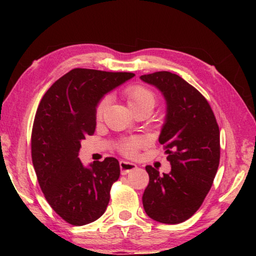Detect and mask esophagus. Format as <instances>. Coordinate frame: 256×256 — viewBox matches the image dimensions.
I'll list each match as a JSON object with an SVG mask.
<instances>
[{"label":"esophagus","mask_w":256,"mask_h":256,"mask_svg":"<svg viewBox=\"0 0 256 256\" xmlns=\"http://www.w3.org/2000/svg\"><path fill=\"white\" fill-rule=\"evenodd\" d=\"M120 172H122V175H126L128 172L136 170V164H133V162H125V160H120Z\"/></svg>","instance_id":"34e87169"}]
</instances>
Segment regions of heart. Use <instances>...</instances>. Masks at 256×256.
<instances>
[{
  "label": "heart",
  "instance_id": "obj_1",
  "mask_svg": "<svg viewBox=\"0 0 256 256\" xmlns=\"http://www.w3.org/2000/svg\"><path fill=\"white\" fill-rule=\"evenodd\" d=\"M125 98H126L128 106L132 108L133 112L140 110H149L150 112L154 110L157 105V96H156L154 92L150 89L146 88L144 86L140 84H132L128 86L126 89L124 90ZM108 104H110V98L104 97L100 102H99L97 110H96V118L97 120H102L104 116V112L107 110ZM148 141L142 136H136L128 138V140L123 141L120 144V151L125 156L128 157H133L136 156L138 150L144 146Z\"/></svg>",
  "mask_w": 256,
  "mask_h": 256
}]
</instances>
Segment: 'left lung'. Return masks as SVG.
<instances>
[{"label": "left lung", "mask_w": 256, "mask_h": 256, "mask_svg": "<svg viewBox=\"0 0 256 256\" xmlns=\"http://www.w3.org/2000/svg\"><path fill=\"white\" fill-rule=\"evenodd\" d=\"M140 79L159 89L167 112L159 136L170 174L146 166L149 184L142 202L146 214L162 224H176L190 218L204 201L220 160V132L206 99L180 76L160 71Z\"/></svg>", "instance_id": "1"}]
</instances>
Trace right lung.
<instances>
[{
	"instance_id": "obj_1",
	"label": "right lung",
	"mask_w": 256,
	"mask_h": 256,
	"mask_svg": "<svg viewBox=\"0 0 256 256\" xmlns=\"http://www.w3.org/2000/svg\"><path fill=\"white\" fill-rule=\"evenodd\" d=\"M134 76L73 68L52 84L37 108L32 158L38 183L52 209L73 226L92 222L106 211L120 177L118 160L107 157L86 168L78 156L81 140L96 128L99 100Z\"/></svg>"
}]
</instances>
